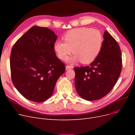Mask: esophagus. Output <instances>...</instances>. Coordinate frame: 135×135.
<instances>
[{"mask_svg":"<svg viewBox=\"0 0 135 135\" xmlns=\"http://www.w3.org/2000/svg\"><path fill=\"white\" fill-rule=\"evenodd\" d=\"M73 68V67L72 66H66V70H68V69H72Z\"/></svg>","mask_w":135,"mask_h":135,"instance_id":"esophagus-1","label":"esophagus"}]
</instances>
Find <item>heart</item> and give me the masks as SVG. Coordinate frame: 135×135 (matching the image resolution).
I'll return each mask as SVG.
<instances>
[{"mask_svg":"<svg viewBox=\"0 0 135 135\" xmlns=\"http://www.w3.org/2000/svg\"><path fill=\"white\" fill-rule=\"evenodd\" d=\"M63 40L65 42L56 41L54 49L61 60H66L73 50L74 55L67 60L70 63L79 61L84 64L93 62L100 54L104 41L100 31L86 27L70 31L65 35Z\"/></svg>","mask_w":135,"mask_h":135,"instance_id":"1","label":"heart"}]
</instances>
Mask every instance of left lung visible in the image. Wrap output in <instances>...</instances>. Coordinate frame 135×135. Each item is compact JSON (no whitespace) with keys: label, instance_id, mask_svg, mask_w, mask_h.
Segmentation results:
<instances>
[{"label":"left lung","instance_id":"obj_1","mask_svg":"<svg viewBox=\"0 0 135 135\" xmlns=\"http://www.w3.org/2000/svg\"><path fill=\"white\" fill-rule=\"evenodd\" d=\"M103 38L97 57L89 66L74 68L76 92L87 101L97 100L107 95L122 71V52L119 45L107 31Z\"/></svg>","mask_w":135,"mask_h":135}]
</instances>
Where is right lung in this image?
Returning <instances> with one entry per match:
<instances>
[{
  "label": "right lung",
  "mask_w": 135,
  "mask_h": 135,
  "mask_svg": "<svg viewBox=\"0 0 135 135\" xmlns=\"http://www.w3.org/2000/svg\"><path fill=\"white\" fill-rule=\"evenodd\" d=\"M57 38L46 27H31L13 45L10 55L12 81L28 100L42 102L50 97L65 65L56 55Z\"/></svg>",
  "instance_id": "add662e5"
}]
</instances>
